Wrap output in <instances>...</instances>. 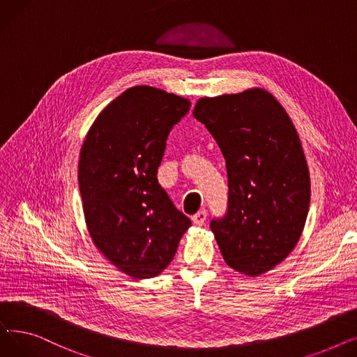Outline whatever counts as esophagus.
I'll list each match as a JSON object with an SVG mask.
<instances>
[{"label":"esophagus","mask_w":357,"mask_h":357,"mask_svg":"<svg viewBox=\"0 0 357 357\" xmlns=\"http://www.w3.org/2000/svg\"><path fill=\"white\" fill-rule=\"evenodd\" d=\"M205 218H207V211L205 210H199L197 214L192 215V221L197 224V226H202Z\"/></svg>","instance_id":"34e87169"}]
</instances>
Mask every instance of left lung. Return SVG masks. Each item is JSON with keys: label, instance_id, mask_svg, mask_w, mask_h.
<instances>
[{"label": "left lung", "instance_id": "8db88e82", "mask_svg": "<svg viewBox=\"0 0 357 357\" xmlns=\"http://www.w3.org/2000/svg\"><path fill=\"white\" fill-rule=\"evenodd\" d=\"M192 114L226 159L227 213L210 224L220 252L240 273H265L287 259L305 226L311 190L301 140L261 88L199 98Z\"/></svg>", "mask_w": 357, "mask_h": 357}]
</instances>
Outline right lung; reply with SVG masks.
<instances>
[{
    "instance_id": "obj_1",
    "label": "right lung",
    "mask_w": 357,
    "mask_h": 357,
    "mask_svg": "<svg viewBox=\"0 0 357 357\" xmlns=\"http://www.w3.org/2000/svg\"><path fill=\"white\" fill-rule=\"evenodd\" d=\"M190 100L140 85L124 91L92 123L78 182L88 231L121 272L153 278L171 264L191 226L158 182L166 139Z\"/></svg>"
}]
</instances>
